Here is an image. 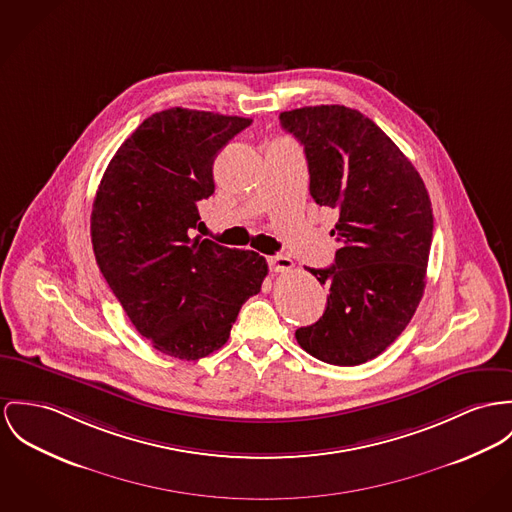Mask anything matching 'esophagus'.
Instances as JSON below:
<instances>
[{"mask_svg":"<svg viewBox=\"0 0 512 512\" xmlns=\"http://www.w3.org/2000/svg\"><path fill=\"white\" fill-rule=\"evenodd\" d=\"M269 265H271V269L275 273L294 269V261L290 257H286V255H273V257H269Z\"/></svg>","mask_w":512,"mask_h":512,"instance_id":"34e87169","label":"esophagus"}]
</instances>
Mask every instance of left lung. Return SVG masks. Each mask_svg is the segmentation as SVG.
Masks as SVG:
<instances>
[{
	"mask_svg": "<svg viewBox=\"0 0 512 512\" xmlns=\"http://www.w3.org/2000/svg\"><path fill=\"white\" fill-rule=\"evenodd\" d=\"M306 152L310 195L339 212L329 269H308L327 308L296 331L317 360L356 366L384 353L415 314L433 241V208L413 163L362 113L343 105L280 113Z\"/></svg>",
	"mask_w": 512,
	"mask_h": 512,
	"instance_id": "obj_1",
	"label": "left lung"
}]
</instances>
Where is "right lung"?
<instances>
[{
	"label": "right lung",
	"mask_w": 512,
	"mask_h": 512,
	"mask_svg": "<svg viewBox=\"0 0 512 512\" xmlns=\"http://www.w3.org/2000/svg\"><path fill=\"white\" fill-rule=\"evenodd\" d=\"M249 124L181 107L156 113L124 140L97 189V265L159 353L198 360L224 347L269 273L255 251L193 237L202 224L197 204L214 193V158Z\"/></svg>",
	"instance_id": "right-lung-1"
}]
</instances>
